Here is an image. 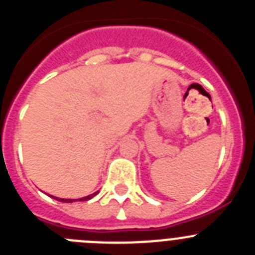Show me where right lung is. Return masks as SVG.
Here are the masks:
<instances>
[{
	"instance_id": "right-lung-1",
	"label": "right lung",
	"mask_w": 255,
	"mask_h": 255,
	"mask_svg": "<svg viewBox=\"0 0 255 255\" xmlns=\"http://www.w3.org/2000/svg\"><path fill=\"white\" fill-rule=\"evenodd\" d=\"M97 194H98V192H96V193H93V194H90V196H87V197H83V198H80V199H63V198H57V197H52V198L57 199V201H59V202H63V203H72V202H76V201H80V202H83V201H88V199L93 198V197H95V196H97Z\"/></svg>"
}]
</instances>
